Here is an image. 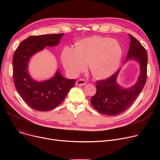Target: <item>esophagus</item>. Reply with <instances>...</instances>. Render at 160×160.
Listing matches in <instances>:
<instances>
[{
    "label": "esophagus",
    "mask_w": 160,
    "mask_h": 160,
    "mask_svg": "<svg viewBox=\"0 0 160 160\" xmlns=\"http://www.w3.org/2000/svg\"><path fill=\"white\" fill-rule=\"evenodd\" d=\"M86 81L84 79H80L78 80L76 82V85L78 86H84L86 84Z\"/></svg>",
    "instance_id": "1"
}]
</instances>
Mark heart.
<instances>
[{
	"label": "heart",
	"mask_w": 160,
	"mask_h": 160,
	"mask_svg": "<svg viewBox=\"0 0 160 160\" xmlns=\"http://www.w3.org/2000/svg\"><path fill=\"white\" fill-rule=\"evenodd\" d=\"M122 55L123 49L118 41L95 36L78 41L74 48H64L62 60L72 75H78L88 63L93 77L102 79L110 77L119 69Z\"/></svg>",
	"instance_id": "b5f03b06"
}]
</instances>
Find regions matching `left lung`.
I'll return each instance as SVG.
<instances>
[{
	"label": "left lung",
	"instance_id": "1",
	"mask_svg": "<svg viewBox=\"0 0 160 160\" xmlns=\"http://www.w3.org/2000/svg\"><path fill=\"white\" fill-rule=\"evenodd\" d=\"M130 43L127 62L133 60L138 62L140 74L137 82L128 88H123L117 83L119 69L112 77L96 82V94L91 98V103L100 113L114 116L128 109L143 89L147 80L148 56L146 49L132 35L129 34Z\"/></svg>",
	"mask_w": 160,
	"mask_h": 160
}]
</instances>
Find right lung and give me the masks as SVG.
<instances>
[{
  "instance_id": "obj_1",
  "label": "right lung",
  "mask_w": 160,
  "mask_h": 160,
  "mask_svg": "<svg viewBox=\"0 0 160 160\" xmlns=\"http://www.w3.org/2000/svg\"><path fill=\"white\" fill-rule=\"evenodd\" d=\"M64 33L28 37L22 41L13 57V75L15 86L29 106L36 110L46 112L60 104L74 87L76 80L64 78L56 71L54 77L45 81L33 80L28 67L31 58L45 47H55Z\"/></svg>"
}]
</instances>
